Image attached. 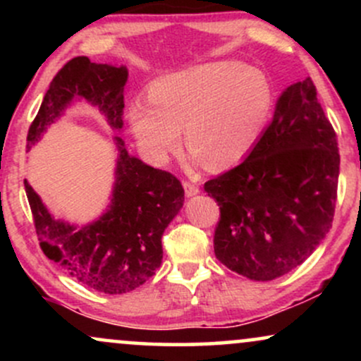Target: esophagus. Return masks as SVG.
<instances>
[{"label": "esophagus", "mask_w": 361, "mask_h": 361, "mask_svg": "<svg viewBox=\"0 0 361 361\" xmlns=\"http://www.w3.org/2000/svg\"><path fill=\"white\" fill-rule=\"evenodd\" d=\"M183 188H185L186 197H195V195L198 193V186L190 183V181H183Z\"/></svg>", "instance_id": "1"}]
</instances>
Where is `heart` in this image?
<instances>
[{
  "mask_svg": "<svg viewBox=\"0 0 361 361\" xmlns=\"http://www.w3.org/2000/svg\"><path fill=\"white\" fill-rule=\"evenodd\" d=\"M273 93L263 74L239 62H209L168 74L130 102L128 122L142 151L156 163L180 152L185 139L192 163L226 169L241 163L271 115Z\"/></svg>",
  "mask_w": 361,
  "mask_h": 361,
  "instance_id": "heart-1",
  "label": "heart"
}]
</instances>
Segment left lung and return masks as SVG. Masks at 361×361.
<instances>
[{
	"label": "left lung",
	"instance_id": "1",
	"mask_svg": "<svg viewBox=\"0 0 361 361\" xmlns=\"http://www.w3.org/2000/svg\"><path fill=\"white\" fill-rule=\"evenodd\" d=\"M338 176L336 132L305 78L280 94L246 159L204 186L221 207L217 259L255 281L295 270L333 226Z\"/></svg>",
	"mask_w": 361,
	"mask_h": 361
}]
</instances>
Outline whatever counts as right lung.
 <instances>
[{"mask_svg": "<svg viewBox=\"0 0 361 361\" xmlns=\"http://www.w3.org/2000/svg\"><path fill=\"white\" fill-rule=\"evenodd\" d=\"M126 66L97 64L74 57L54 76L39 114L27 135V147L39 142L51 123L74 102L97 106L106 123L123 127ZM117 166L109 209L97 221L76 226L56 219L25 180L40 247L85 287L120 295L140 287L154 275L163 259L164 229L185 202V190L171 173L156 169L130 156L115 135Z\"/></svg>", "mask_w": 361, "mask_h": 361, "instance_id": "obj_1", "label": "right lung"}]
</instances>
